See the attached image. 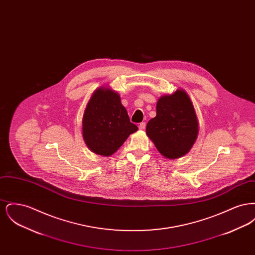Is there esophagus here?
<instances>
[{
  "mask_svg": "<svg viewBox=\"0 0 255 255\" xmlns=\"http://www.w3.org/2000/svg\"><path fill=\"white\" fill-rule=\"evenodd\" d=\"M138 127H139V129H140V130H144L146 127L145 122H141V123H139V126H138Z\"/></svg>",
  "mask_w": 255,
  "mask_h": 255,
  "instance_id": "esophagus-1",
  "label": "esophagus"
}]
</instances>
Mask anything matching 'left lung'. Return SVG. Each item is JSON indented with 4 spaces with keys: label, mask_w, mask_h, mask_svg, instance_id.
<instances>
[{
    "label": "left lung",
    "mask_w": 255,
    "mask_h": 255,
    "mask_svg": "<svg viewBox=\"0 0 255 255\" xmlns=\"http://www.w3.org/2000/svg\"><path fill=\"white\" fill-rule=\"evenodd\" d=\"M146 133L165 158H181L191 149L198 134V122L184 91L178 90L158 99L157 116L147 123Z\"/></svg>",
    "instance_id": "8db88e82"
}]
</instances>
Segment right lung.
Segmentation results:
<instances>
[{
    "label": "right lung",
    "mask_w": 255,
    "mask_h": 255,
    "mask_svg": "<svg viewBox=\"0 0 255 255\" xmlns=\"http://www.w3.org/2000/svg\"><path fill=\"white\" fill-rule=\"evenodd\" d=\"M136 130L120 96L110 89H97L83 116V137L87 146L94 153L108 157Z\"/></svg>",
    "instance_id": "1"
}]
</instances>
